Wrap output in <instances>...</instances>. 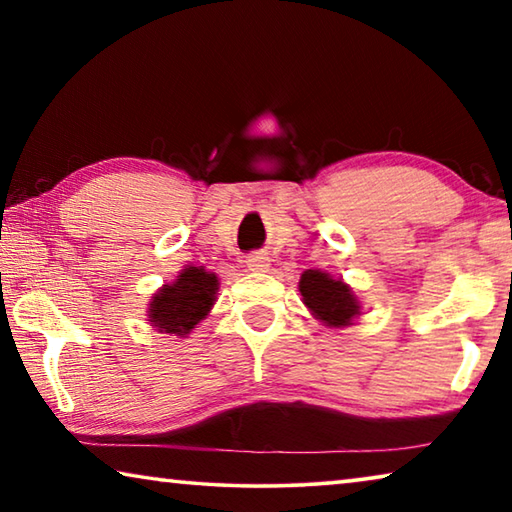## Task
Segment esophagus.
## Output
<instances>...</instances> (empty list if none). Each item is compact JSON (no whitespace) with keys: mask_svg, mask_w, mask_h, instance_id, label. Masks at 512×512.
Instances as JSON below:
<instances>
[{"mask_svg":"<svg viewBox=\"0 0 512 512\" xmlns=\"http://www.w3.org/2000/svg\"><path fill=\"white\" fill-rule=\"evenodd\" d=\"M246 264H248L250 271L264 273V271H268V268H271V259H268L266 255H262V253H255V255L248 257Z\"/></svg>","mask_w":512,"mask_h":512,"instance_id":"obj_1","label":"esophagus"}]
</instances>
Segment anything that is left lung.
Segmentation results:
<instances>
[{"label":"left lung","mask_w":512,"mask_h":512,"mask_svg":"<svg viewBox=\"0 0 512 512\" xmlns=\"http://www.w3.org/2000/svg\"><path fill=\"white\" fill-rule=\"evenodd\" d=\"M302 302L327 327H348L361 314V305L354 291L343 280H334L325 271L309 268L300 275Z\"/></svg>","instance_id":"1"}]
</instances>
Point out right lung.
<instances>
[{
	"label": "right lung",
	"instance_id": "add662e5",
	"mask_svg": "<svg viewBox=\"0 0 512 512\" xmlns=\"http://www.w3.org/2000/svg\"><path fill=\"white\" fill-rule=\"evenodd\" d=\"M219 291V277L203 266H185L178 280L155 293L149 305L151 325L162 334L187 336L210 309Z\"/></svg>",
	"mask_w": 512,
	"mask_h": 512
}]
</instances>
